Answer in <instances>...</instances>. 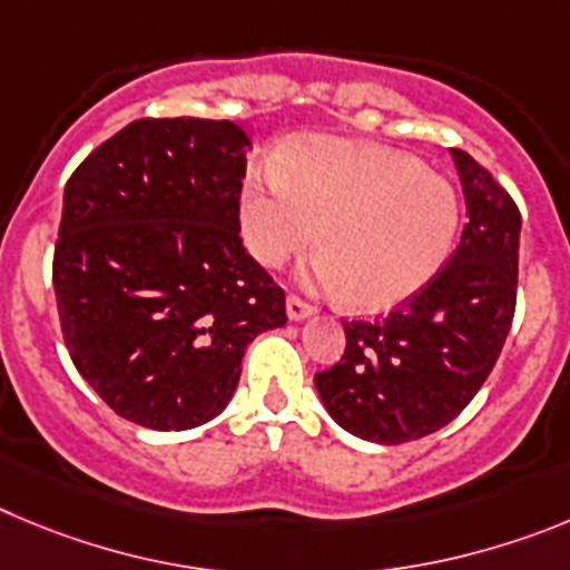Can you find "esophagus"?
<instances>
[{"instance_id":"34e87169","label":"esophagus","mask_w":570,"mask_h":570,"mask_svg":"<svg viewBox=\"0 0 570 570\" xmlns=\"http://www.w3.org/2000/svg\"><path fill=\"white\" fill-rule=\"evenodd\" d=\"M312 306L309 304H304V301H301V297H286V317H289V321H306V317H312Z\"/></svg>"}]
</instances>
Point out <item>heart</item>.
Returning <instances> with one entry per match:
<instances>
[{
    "label": "heart",
    "instance_id": "heart-1",
    "mask_svg": "<svg viewBox=\"0 0 570 570\" xmlns=\"http://www.w3.org/2000/svg\"><path fill=\"white\" fill-rule=\"evenodd\" d=\"M273 173L240 189L244 244L278 269L317 240L312 284L343 292L352 312L377 315L412 301L454 249L458 189L406 153L304 136L275 156Z\"/></svg>",
    "mask_w": 570,
    "mask_h": 570
}]
</instances>
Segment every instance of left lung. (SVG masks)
<instances>
[{"mask_svg": "<svg viewBox=\"0 0 570 570\" xmlns=\"http://www.w3.org/2000/svg\"><path fill=\"white\" fill-rule=\"evenodd\" d=\"M449 153L469 215L460 247L389 317L343 323L341 363L315 374L330 417L368 443H412L449 425L480 392L511 330L522 218L489 170L469 153Z\"/></svg>", "mask_w": 570, "mask_h": 570, "instance_id": "1", "label": "left lung"}]
</instances>
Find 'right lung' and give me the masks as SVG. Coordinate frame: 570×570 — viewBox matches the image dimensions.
Returning a JSON list of instances; mask_svg holds the SVG:
<instances>
[{"instance_id":"right-lung-1","label":"right lung","mask_w":570,"mask_h":570,"mask_svg":"<svg viewBox=\"0 0 570 570\" xmlns=\"http://www.w3.org/2000/svg\"><path fill=\"white\" fill-rule=\"evenodd\" d=\"M235 121L138 119L70 176L53 289L76 368L156 432L209 423L249 343L286 323L284 292L244 249Z\"/></svg>"}]
</instances>
